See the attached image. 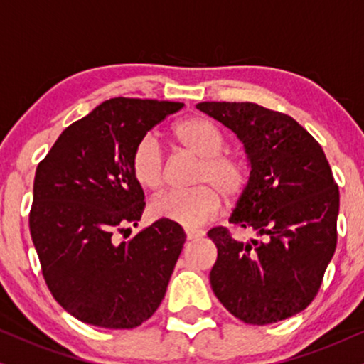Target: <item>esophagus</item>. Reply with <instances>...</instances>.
Instances as JSON below:
<instances>
[{"label":"esophagus","mask_w":364,"mask_h":364,"mask_svg":"<svg viewBox=\"0 0 364 364\" xmlns=\"http://www.w3.org/2000/svg\"><path fill=\"white\" fill-rule=\"evenodd\" d=\"M205 232L203 230H186V238L188 240H196V238L203 237Z\"/></svg>","instance_id":"esophagus-1"}]
</instances>
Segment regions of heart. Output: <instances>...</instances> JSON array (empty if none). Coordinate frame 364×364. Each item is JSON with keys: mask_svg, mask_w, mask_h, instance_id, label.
<instances>
[{"mask_svg": "<svg viewBox=\"0 0 364 364\" xmlns=\"http://www.w3.org/2000/svg\"><path fill=\"white\" fill-rule=\"evenodd\" d=\"M173 139L179 148L200 158L195 183L190 191H173L151 203L154 218L168 220L195 230L215 218L222 208V195L235 198L247 185V171L235 156L222 153L225 137L208 119L193 116L173 126ZM131 173L142 190L158 193L164 185V158L153 136L137 142L131 156Z\"/></svg>", "mask_w": 364, "mask_h": 364, "instance_id": "heart-1", "label": "heart"}]
</instances>
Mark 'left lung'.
<instances>
[{
	"label": "left lung",
	"instance_id": "1",
	"mask_svg": "<svg viewBox=\"0 0 364 364\" xmlns=\"http://www.w3.org/2000/svg\"><path fill=\"white\" fill-rule=\"evenodd\" d=\"M196 109L233 131L250 178L228 222L262 240L238 242L223 227L210 284L247 324H272L304 311L336 250L339 190L323 148L287 114L254 102H200Z\"/></svg>",
	"mask_w": 364,
	"mask_h": 364
}]
</instances>
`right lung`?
I'll list each match as a JSON object with an SVG mask.
<instances>
[{
    "label": "right lung",
    "mask_w": 364,
    "mask_h": 364,
    "mask_svg": "<svg viewBox=\"0 0 364 364\" xmlns=\"http://www.w3.org/2000/svg\"><path fill=\"white\" fill-rule=\"evenodd\" d=\"M181 107L105 100L68 126L36 168L31 240L55 301L82 323L132 329L164 299L186 240L183 228L158 220L129 242H117L116 232L137 227L146 206L131 173L132 151Z\"/></svg>",
    "instance_id": "add662e5"
}]
</instances>
